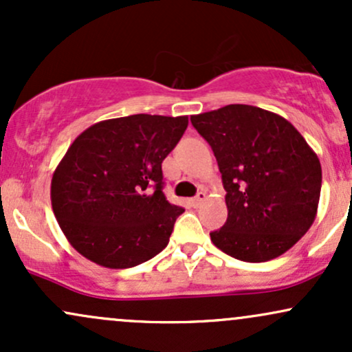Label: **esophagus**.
I'll return each mask as SVG.
<instances>
[{"label":"esophagus","instance_id":"obj_1","mask_svg":"<svg viewBox=\"0 0 352 352\" xmlns=\"http://www.w3.org/2000/svg\"><path fill=\"white\" fill-rule=\"evenodd\" d=\"M205 199H207V192H205V190H200V192L197 193V197H193V199L190 200V204H192L193 207H199V205L204 204Z\"/></svg>","mask_w":352,"mask_h":352}]
</instances>
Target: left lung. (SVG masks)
Masks as SVG:
<instances>
[{
	"instance_id": "left-lung-1",
	"label": "left lung",
	"mask_w": 352,
	"mask_h": 352,
	"mask_svg": "<svg viewBox=\"0 0 352 352\" xmlns=\"http://www.w3.org/2000/svg\"><path fill=\"white\" fill-rule=\"evenodd\" d=\"M210 144L227 190L228 217L210 233L221 252L263 263L286 253L313 225L321 164L285 117L230 104L190 117Z\"/></svg>"
}]
</instances>
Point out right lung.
Segmentation results:
<instances>
[{"label": "right lung", "instance_id": "obj_1", "mask_svg": "<svg viewBox=\"0 0 352 352\" xmlns=\"http://www.w3.org/2000/svg\"><path fill=\"white\" fill-rule=\"evenodd\" d=\"M187 125V116L135 114L76 137L51 180L52 212L76 252L112 270L162 252L184 213L165 199L162 162Z\"/></svg>", "mask_w": 352, "mask_h": 352}]
</instances>
